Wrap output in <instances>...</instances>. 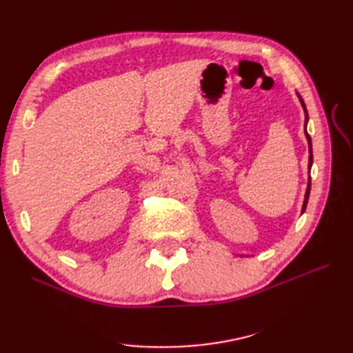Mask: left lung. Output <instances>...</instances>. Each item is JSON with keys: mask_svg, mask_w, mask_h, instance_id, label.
Returning <instances> with one entry per match:
<instances>
[{"mask_svg": "<svg viewBox=\"0 0 353 353\" xmlns=\"http://www.w3.org/2000/svg\"><path fill=\"white\" fill-rule=\"evenodd\" d=\"M299 95V94H297ZM299 100H301L302 105H303V110H305V134H306V138H307V144H309V170H311V166H312V143H311V137H309L307 131H306V123H307V110L305 108V103L302 100L301 95H299ZM309 193H311V176H309V181H307V188H306V193H305V201H303V208H302V212H305L306 209V205H307V199H309Z\"/></svg>", "mask_w": 353, "mask_h": 353, "instance_id": "1", "label": "left lung"}]
</instances>
